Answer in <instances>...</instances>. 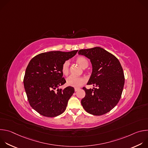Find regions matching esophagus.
<instances>
[{"mask_svg":"<svg viewBox=\"0 0 148 148\" xmlns=\"http://www.w3.org/2000/svg\"><path fill=\"white\" fill-rule=\"evenodd\" d=\"M79 89V88H74V90H75V91H77Z\"/></svg>","mask_w":148,"mask_h":148,"instance_id":"34e87169","label":"esophagus"}]
</instances>
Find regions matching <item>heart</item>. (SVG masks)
<instances>
[{
  "instance_id": "b5f03b06",
  "label": "heart",
  "mask_w": 148,
  "mask_h": 148,
  "mask_svg": "<svg viewBox=\"0 0 148 148\" xmlns=\"http://www.w3.org/2000/svg\"><path fill=\"white\" fill-rule=\"evenodd\" d=\"M77 62L83 69L86 68L88 65V62L87 60L83 57H79L76 60ZM70 70V62L69 61H66L63 63L61 67V71L62 74L67 75L69 73ZM86 80L84 77H75L70 76L67 78V84L69 86L73 87H79L83 84L86 83Z\"/></svg>"
}]
</instances>
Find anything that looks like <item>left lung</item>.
Wrapping results in <instances>:
<instances>
[{
	"mask_svg": "<svg viewBox=\"0 0 148 148\" xmlns=\"http://www.w3.org/2000/svg\"><path fill=\"white\" fill-rule=\"evenodd\" d=\"M78 54L88 58L92 73L87 83L93 89L83 87L86 96L81 99L88 113L102 115L110 112L118 103L122 93L125 77L118 59L102 48L96 47L79 50Z\"/></svg>",
	"mask_w": 148,
	"mask_h": 148,
	"instance_id": "left-lung-1",
	"label": "left lung"
}]
</instances>
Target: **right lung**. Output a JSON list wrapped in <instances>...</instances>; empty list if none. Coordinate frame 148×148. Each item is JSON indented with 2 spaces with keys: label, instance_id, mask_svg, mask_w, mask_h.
I'll return each mask as SVG.
<instances>
[{
  "label": "right lung",
  "instance_id": "right-lung-1",
  "mask_svg": "<svg viewBox=\"0 0 148 148\" xmlns=\"http://www.w3.org/2000/svg\"><path fill=\"white\" fill-rule=\"evenodd\" d=\"M77 51L43 53L29 62L23 79L24 87L30 106L40 115L55 117L65 111L74 88L69 86L63 90L58 89L66 82L61 67Z\"/></svg>",
  "mask_w": 148,
  "mask_h": 148
}]
</instances>
